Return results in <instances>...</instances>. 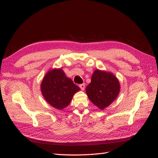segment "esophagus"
<instances>
[{"instance_id": "esophagus-1", "label": "esophagus", "mask_w": 158, "mask_h": 158, "mask_svg": "<svg viewBox=\"0 0 158 158\" xmlns=\"http://www.w3.org/2000/svg\"><path fill=\"white\" fill-rule=\"evenodd\" d=\"M80 89H81V90H82V91H84V89H85V84H80Z\"/></svg>"}]
</instances>
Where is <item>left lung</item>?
Listing matches in <instances>:
<instances>
[{
	"label": "left lung",
	"instance_id": "obj_1",
	"mask_svg": "<svg viewBox=\"0 0 158 158\" xmlns=\"http://www.w3.org/2000/svg\"><path fill=\"white\" fill-rule=\"evenodd\" d=\"M120 89L119 81L112 73L97 69L94 72L85 92L90 101L103 110L115 100Z\"/></svg>",
	"mask_w": 158,
	"mask_h": 158
}]
</instances>
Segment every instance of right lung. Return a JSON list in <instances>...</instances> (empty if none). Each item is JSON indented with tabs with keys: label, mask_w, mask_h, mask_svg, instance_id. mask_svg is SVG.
Returning a JSON list of instances; mask_svg holds the SVG:
<instances>
[{
	"label": "right lung",
	"mask_w": 158,
	"mask_h": 158,
	"mask_svg": "<svg viewBox=\"0 0 158 158\" xmlns=\"http://www.w3.org/2000/svg\"><path fill=\"white\" fill-rule=\"evenodd\" d=\"M80 90L61 69H50L41 84L43 96L52 107L59 110L67 107L74 95Z\"/></svg>",
	"instance_id": "obj_1"
}]
</instances>
